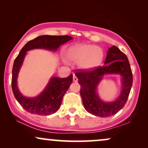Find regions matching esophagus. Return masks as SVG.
I'll return each mask as SVG.
<instances>
[{"instance_id": "esophagus-1", "label": "esophagus", "mask_w": 148, "mask_h": 148, "mask_svg": "<svg viewBox=\"0 0 148 148\" xmlns=\"http://www.w3.org/2000/svg\"><path fill=\"white\" fill-rule=\"evenodd\" d=\"M73 81H74V82H77V81H78L77 77H76L75 75L73 76Z\"/></svg>"}]
</instances>
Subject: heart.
Listing matches in <instances>:
<instances>
[{
  "label": "heart",
  "mask_w": 148,
  "mask_h": 148,
  "mask_svg": "<svg viewBox=\"0 0 148 148\" xmlns=\"http://www.w3.org/2000/svg\"><path fill=\"white\" fill-rule=\"evenodd\" d=\"M67 58L71 62H79L80 67L84 70H92L101 64L103 51L99 47L82 44L69 48Z\"/></svg>",
  "instance_id": "heart-1"
}]
</instances>
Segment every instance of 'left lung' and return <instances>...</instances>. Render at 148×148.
Returning <instances> with one entry per match:
<instances>
[{"instance_id": "left-lung-1", "label": "left lung", "mask_w": 148, "mask_h": 148, "mask_svg": "<svg viewBox=\"0 0 148 148\" xmlns=\"http://www.w3.org/2000/svg\"><path fill=\"white\" fill-rule=\"evenodd\" d=\"M120 74L122 90L113 102H103L97 93V87L103 76ZM81 86V95L85 109L96 116L106 118L115 115L126 103L133 83V76L127 56L115 46L108 49L104 65L92 70H79L75 73Z\"/></svg>"}]
</instances>
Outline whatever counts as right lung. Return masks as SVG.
<instances>
[{
  "mask_svg": "<svg viewBox=\"0 0 148 148\" xmlns=\"http://www.w3.org/2000/svg\"><path fill=\"white\" fill-rule=\"evenodd\" d=\"M72 37L68 35H41L26 43L14 60L12 76V88L14 95L21 106L28 113L40 115H49L60 108L64 95L72 84L73 75L67 78L51 77L44 90L35 97H26L21 94L17 86V78L27 51L35 49L56 51L60 45Z\"/></svg>",
  "mask_w": 148,
  "mask_h": 148,
  "instance_id": "add662e5",
  "label": "right lung"
}]
</instances>
